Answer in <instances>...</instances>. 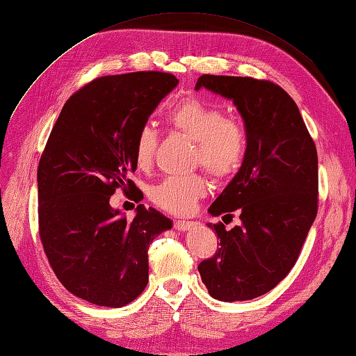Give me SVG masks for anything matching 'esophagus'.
<instances>
[{
    "label": "esophagus",
    "mask_w": 356,
    "mask_h": 356,
    "mask_svg": "<svg viewBox=\"0 0 356 356\" xmlns=\"http://www.w3.org/2000/svg\"><path fill=\"white\" fill-rule=\"evenodd\" d=\"M174 226H175V229H177V231L186 232V231L191 229L193 226H195V222H194V220H177Z\"/></svg>",
    "instance_id": "1"
}]
</instances>
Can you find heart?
<instances>
[{
	"label": "heart",
	"instance_id": "obj_1",
	"mask_svg": "<svg viewBox=\"0 0 356 356\" xmlns=\"http://www.w3.org/2000/svg\"><path fill=\"white\" fill-rule=\"evenodd\" d=\"M168 121L175 130L195 141L194 162L202 163L215 178L234 174L244 161L247 152V133L235 118L226 117L222 108L202 99H186L169 111ZM158 147V131L150 124L140 127L134 141V162L140 169H149ZM207 186L202 175L168 177L150 190L156 206L186 215L206 194Z\"/></svg>",
	"mask_w": 356,
	"mask_h": 356
}]
</instances>
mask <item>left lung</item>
I'll use <instances>...</instances> for the list:
<instances>
[{
	"label": "left lung",
	"instance_id": "left-lung-1",
	"mask_svg": "<svg viewBox=\"0 0 356 356\" xmlns=\"http://www.w3.org/2000/svg\"><path fill=\"white\" fill-rule=\"evenodd\" d=\"M207 89L234 101L245 122L247 152L236 175L209 207L239 226L207 223L220 247L198 264L215 300L248 301L272 291L295 266L317 216V149L293 99L277 84L251 77H198ZM223 216V218H225Z\"/></svg>",
	"mask_w": 356,
	"mask_h": 356
}]
</instances>
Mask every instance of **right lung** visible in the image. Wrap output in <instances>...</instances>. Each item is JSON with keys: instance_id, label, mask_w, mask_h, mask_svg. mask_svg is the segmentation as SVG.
Returning <instances> with one entry per match:
<instances>
[{"instance_id": "right-lung-1", "label": "right lung", "mask_w": 356, "mask_h": 356, "mask_svg": "<svg viewBox=\"0 0 356 356\" xmlns=\"http://www.w3.org/2000/svg\"><path fill=\"white\" fill-rule=\"evenodd\" d=\"M178 79L159 71L105 76L65 102L38 166L39 235L64 288L99 307L134 301L149 280L147 250L172 220L143 204L129 220L109 204L137 165L140 127Z\"/></svg>"}]
</instances>
